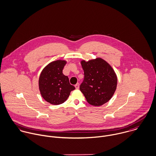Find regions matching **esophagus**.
I'll use <instances>...</instances> for the list:
<instances>
[{
	"mask_svg": "<svg viewBox=\"0 0 156 156\" xmlns=\"http://www.w3.org/2000/svg\"><path fill=\"white\" fill-rule=\"evenodd\" d=\"M75 88L76 89H79V83H77L76 85H75Z\"/></svg>",
	"mask_w": 156,
	"mask_h": 156,
	"instance_id": "obj_1",
	"label": "esophagus"
}]
</instances>
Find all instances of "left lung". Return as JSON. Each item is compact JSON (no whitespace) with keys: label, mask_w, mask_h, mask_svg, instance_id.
I'll return each instance as SVG.
<instances>
[{"label":"left lung","mask_w":156,"mask_h":156,"mask_svg":"<svg viewBox=\"0 0 156 156\" xmlns=\"http://www.w3.org/2000/svg\"><path fill=\"white\" fill-rule=\"evenodd\" d=\"M84 79L80 86L88 104L99 106L108 102L117 88V76L111 65L101 58L81 61Z\"/></svg>","instance_id":"1"}]
</instances>
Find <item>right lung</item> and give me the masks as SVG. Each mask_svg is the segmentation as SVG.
<instances>
[{
    "label": "right lung",
    "instance_id": "1",
    "mask_svg": "<svg viewBox=\"0 0 156 156\" xmlns=\"http://www.w3.org/2000/svg\"><path fill=\"white\" fill-rule=\"evenodd\" d=\"M65 60H57L47 65L42 71L39 87L42 98L50 104L57 105L63 104L75 89L69 83L68 76H65L63 69Z\"/></svg>",
    "mask_w": 156,
    "mask_h": 156
}]
</instances>
